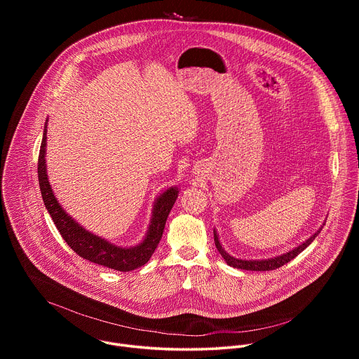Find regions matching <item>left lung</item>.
<instances>
[{
  "label": "left lung",
  "mask_w": 359,
  "mask_h": 359,
  "mask_svg": "<svg viewBox=\"0 0 359 359\" xmlns=\"http://www.w3.org/2000/svg\"><path fill=\"white\" fill-rule=\"evenodd\" d=\"M320 231H321V229H320L313 237H310L305 243H302L301 245L295 247V248L291 250L290 252H285V254H283V255H278V257L269 259V260H252V262H250V260H240V259L231 257V255L227 254L226 250L222 247L216 230H215L213 233H215V243H216V247H217L219 252L222 254V257L226 260V263H227L229 266H231V267H234V269L250 270V271H271V270L280 269L281 266H284V264H287L288 262H291L292 259H295L301 251H304L306 247H309V245L313 243V240L318 236Z\"/></svg>",
  "instance_id": "1"
}]
</instances>
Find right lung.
<instances>
[{
    "mask_svg": "<svg viewBox=\"0 0 359 359\" xmlns=\"http://www.w3.org/2000/svg\"><path fill=\"white\" fill-rule=\"evenodd\" d=\"M45 147H46V123H45L39 156H38V180H39V189H41L45 208L49 216L53 217L54 224L57 226L65 243L79 255V257L89 260L95 264H100L118 271H132L146 264L151 257V254L155 252L162 238L168 216L177 198L179 190L176 187L175 189L170 187L158 198L155 208H153L151 222L144 240L136 247L122 248L86 231L62 210L48 182V175L45 168Z\"/></svg>",
    "mask_w": 359,
    "mask_h": 359,
    "instance_id": "add662e5",
    "label": "right lung"
}]
</instances>
